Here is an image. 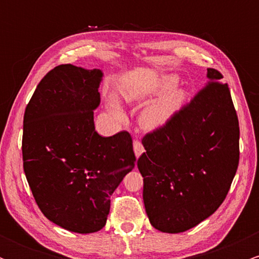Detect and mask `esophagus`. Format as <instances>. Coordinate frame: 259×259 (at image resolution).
<instances>
[{
	"label": "esophagus",
	"instance_id": "1",
	"mask_svg": "<svg viewBox=\"0 0 259 259\" xmlns=\"http://www.w3.org/2000/svg\"><path fill=\"white\" fill-rule=\"evenodd\" d=\"M134 152H135L136 158H139V157L145 152L144 146H142L141 142L138 141V140H135V141H134Z\"/></svg>",
	"mask_w": 259,
	"mask_h": 259
}]
</instances>
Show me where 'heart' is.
I'll return each instance as SVG.
<instances>
[{
  "label": "heart",
  "mask_w": 259,
  "mask_h": 259,
  "mask_svg": "<svg viewBox=\"0 0 259 259\" xmlns=\"http://www.w3.org/2000/svg\"><path fill=\"white\" fill-rule=\"evenodd\" d=\"M178 84V78L175 75H165L157 81L154 91L157 94H163L154 102L142 112L141 114V124L147 129L157 127L165 121L178 111V108L183 105L185 101L186 92L180 88H175ZM123 97L129 102H133L139 97V92L134 89L124 88ZM108 109L112 115H114L118 119L124 118V113L121 111L119 102L115 99H111L108 103Z\"/></svg>",
  "instance_id": "heart-1"
}]
</instances>
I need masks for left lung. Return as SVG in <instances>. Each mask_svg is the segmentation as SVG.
I'll return each mask as SVG.
<instances>
[{
  "label": "left lung",
  "mask_w": 259,
  "mask_h": 259,
  "mask_svg": "<svg viewBox=\"0 0 259 259\" xmlns=\"http://www.w3.org/2000/svg\"><path fill=\"white\" fill-rule=\"evenodd\" d=\"M208 85L142 139L138 159L151 225L178 234L196 227L227 197L239 165L240 129L223 75L208 68Z\"/></svg>",
  "instance_id": "1"
}]
</instances>
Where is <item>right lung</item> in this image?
Listing matches in <instances>:
<instances>
[{
    "instance_id": "add662e5",
    "label": "right lung",
    "mask_w": 259,
    "mask_h": 259,
    "mask_svg": "<svg viewBox=\"0 0 259 259\" xmlns=\"http://www.w3.org/2000/svg\"><path fill=\"white\" fill-rule=\"evenodd\" d=\"M101 69L53 68L37 85L24 113L23 165L38 208L49 221L79 234L106 225L111 196L135 167L129 133L101 136Z\"/></svg>"
}]
</instances>
